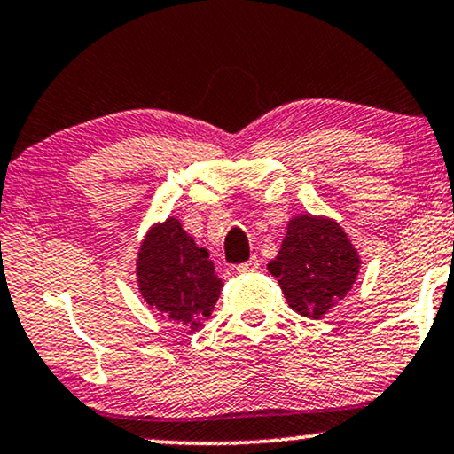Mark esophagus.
Masks as SVG:
<instances>
[{"instance_id": "1", "label": "esophagus", "mask_w": 454, "mask_h": 454, "mask_svg": "<svg viewBox=\"0 0 454 454\" xmlns=\"http://www.w3.org/2000/svg\"><path fill=\"white\" fill-rule=\"evenodd\" d=\"M260 268V262H258V258H252V260H247V262H243V264H239L238 266V272L239 274H246V272H255Z\"/></svg>"}]
</instances>
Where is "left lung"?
Masks as SVG:
<instances>
[{
  "label": "left lung",
  "instance_id": "8db88e82",
  "mask_svg": "<svg viewBox=\"0 0 454 454\" xmlns=\"http://www.w3.org/2000/svg\"><path fill=\"white\" fill-rule=\"evenodd\" d=\"M356 249L336 221L301 215L288 223L280 252L268 264L294 311L319 319L346 297L358 276Z\"/></svg>",
  "mask_w": 454,
  "mask_h": 454
}]
</instances>
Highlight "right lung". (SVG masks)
<instances>
[{
    "label": "right lung",
    "mask_w": 454,
    "mask_h": 454,
    "mask_svg": "<svg viewBox=\"0 0 454 454\" xmlns=\"http://www.w3.org/2000/svg\"><path fill=\"white\" fill-rule=\"evenodd\" d=\"M137 278L149 307L192 330L211 315L223 288L207 249L196 246L172 216L147 233L137 260Z\"/></svg>",
    "instance_id": "right-lung-1"
}]
</instances>
